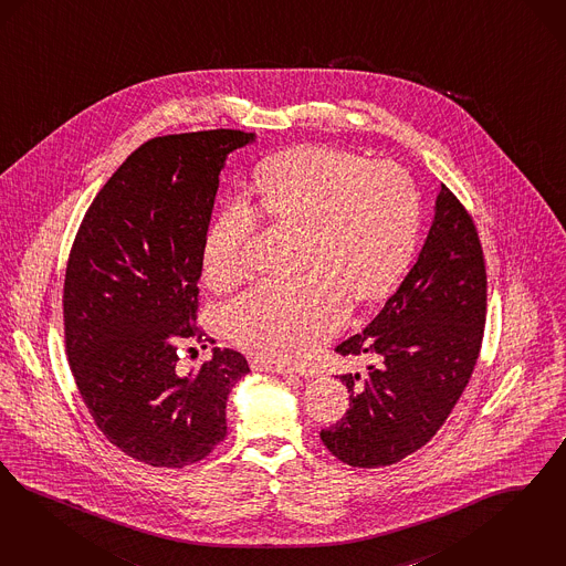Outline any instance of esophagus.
Returning a JSON list of instances; mask_svg holds the SVG:
<instances>
[{
    "label": "esophagus",
    "instance_id": "obj_1",
    "mask_svg": "<svg viewBox=\"0 0 566 566\" xmlns=\"http://www.w3.org/2000/svg\"><path fill=\"white\" fill-rule=\"evenodd\" d=\"M250 365H252V369H255V371H271V374H281V376H295V374H300L297 369L283 367V365H279V363L264 360V358H260V356H252V358H250Z\"/></svg>",
    "mask_w": 566,
    "mask_h": 566
}]
</instances>
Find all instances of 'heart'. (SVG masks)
I'll use <instances>...</instances> for the list:
<instances>
[{
	"mask_svg": "<svg viewBox=\"0 0 566 566\" xmlns=\"http://www.w3.org/2000/svg\"><path fill=\"white\" fill-rule=\"evenodd\" d=\"M255 201L232 195L211 222L203 271L231 287L250 264L262 218L297 229L293 279H266L227 306L232 339L253 355L304 360L337 332L356 302L397 285L418 245L421 201L413 178L390 161L306 145L279 153L253 176Z\"/></svg>",
	"mask_w": 566,
	"mask_h": 566,
	"instance_id": "1",
	"label": "heart"
}]
</instances>
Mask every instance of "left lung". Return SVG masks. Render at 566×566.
<instances>
[{
	"instance_id": "obj_1",
	"label": "left lung",
	"mask_w": 566,
	"mask_h": 566,
	"mask_svg": "<svg viewBox=\"0 0 566 566\" xmlns=\"http://www.w3.org/2000/svg\"><path fill=\"white\" fill-rule=\"evenodd\" d=\"M486 321V266L472 216L440 185L418 262L363 334L335 350L367 360L339 379L350 409L321 430L323 444L353 468L405 460L432 439L458 405Z\"/></svg>"
}]
</instances>
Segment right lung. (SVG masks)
Segmentation results:
<instances>
[{
	"label": "right lung",
	"mask_w": 566,
	"mask_h": 566,
	"mask_svg": "<svg viewBox=\"0 0 566 566\" xmlns=\"http://www.w3.org/2000/svg\"><path fill=\"white\" fill-rule=\"evenodd\" d=\"M252 140L241 129L150 138L96 195L69 253L71 374L106 440L147 465L206 460L227 437L232 386L250 371L241 353L213 348L185 376L178 348L211 339L197 323L203 245L224 159Z\"/></svg>",
	"instance_id": "obj_1"
}]
</instances>
